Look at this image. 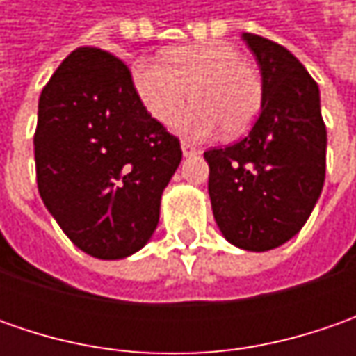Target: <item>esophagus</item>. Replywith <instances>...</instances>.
<instances>
[{
	"instance_id": "34e87169",
	"label": "esophagus",
	"mask_w": 356,
	"mask_h": 356,
	"mask_svg": "<svg viewBox=\"0 0 356 356\" xmlns=\"http://www.w3.org/2000/svg\"><path fill=\"white\" fill-rule=\"evenodd\" d=\"M182 152H184V156H196V154H200V148L192 143H188V140H182Z\"/></svg>"
}]
</instances>
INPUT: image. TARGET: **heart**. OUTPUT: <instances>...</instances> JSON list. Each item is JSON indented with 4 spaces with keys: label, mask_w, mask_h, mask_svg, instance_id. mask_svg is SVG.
Segmentation results:
<instances>
[{
    "label": "heart",
    "mask_w": 356,
    "mask_h": 356,
    "mask_svg": "<svg viewBox=\"0 0 356 356\" xmlns=\"http://www.w3.org/2000/svg\"><path fill=\"white\" fill-rule=\"evenodd\" d=\"M132 81L144 108L162 124L176 118L192 92L196 104L176 122L190 138H206L220 127L229 136L243 134L264 101L257 71L222 41L170 49L164 59L136 63Z\"/></svg>",
    "instance_id": "obj_1"
}]
</instances>
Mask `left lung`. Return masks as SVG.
<instances>
[{
  "label": "left lung",
  "mask_w": 356,
  "mask_h": 356,
  "mask_svg": "<svg viewBox=\"0 0 356 356\" xmlns=\"http://www.w3.org/2000/svg\"><path fill=\"white\" fill-rule=\"evenodd\" d=\"M241 39L261 71V113L243 140L204 152L208 194L229 243L267 252L299 234L321 196L327 129L319 87L293 53L259 35Z\"/></svg>",
  "instance_id": "1"
}]
</instances>
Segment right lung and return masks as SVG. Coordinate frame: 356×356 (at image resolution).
Returning a JSON list of instances; mask_svg holds the SVG:
<instances>
[{"label":"right lung","mask_w":356,"mask_h":356,"mask_svg":"<svg viewBox=\"0 0 356 356\" xmlns=\"http://www.w3.org/2000/svg\"><path fill=\"white\" fill-rule=\"evenodd\" d=\"M33 144L41 200L81 252L122 259L143 250L182 150L144 108L124 63L73 51L39 97Z\"/></svg>","instance_id":"1"}]
</instances>
